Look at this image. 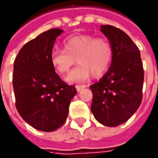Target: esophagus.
Instances as JSON below:
<instances>
[{
    "instance_id": "obj_1",
    "label": "esophagus",
    "mask_w": 158,
    "mask_h": 158,
    "mask_svg": "<svg viewBox=\"0 0 158 158\" xmlns=\"http://www.w3.org/2000/svg\"><path fill=\"white\" fill-rule=\"evenodd\" d=\"M86 87V85H76V90L79 92L81 89H83V88Z\"/></svg>"
}]
</instances>
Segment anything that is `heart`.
<instances>
[{"label":"heart","mask_w":158,"mask_h":158,"mask_svg":"<svg viewBox=\"0 0 158 158\" xmlns=\"http://www.w3.org/2000/svg\"><path fill=\"white\" fill-rule=\"evenodd\" d=\"M64 49L53 48L50 52V62L60 74L67 73L74 65H79L67 76L71 83L80 82L90 77L99 78L108 70L112 60L113 48L105 37L92 34H77L67 37L63 41Z\"/></svg>","instance_id":"heart-1"}]
</instances>
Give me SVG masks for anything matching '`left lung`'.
<instances>
[{"mask_svg":"<svg viewBox=\"0 0 158 158\" xmlns=\"http://www.w3.org/2000/svg\"><path fill=\"white\" fill-rule=\"evenodd\" d=\"M113 56L106 74L92 85L91 109L98 122L109 127L122 124L141 105L143 67L140 51L127 34L113 26H101Z\"/></svg>","mask_w":158,"mask_h":158,"instance_id":"8db88e82","label":"left lung"}]
</instances>
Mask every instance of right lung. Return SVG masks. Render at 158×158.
<instances>
[{
	"label": "right lung",
	"instance_id": "right-lung-1",
	"mask_svg": "<svg viewBox=\"0 0 158 158\" xmlns=\"http://www.w3.org/2000/svg\"><path fill=\"white\" fill-rule=\"evenodd\" d=\"M63 32L46 31L25 44L14 63L13 86L16 109L34 128L53 131L65 124L74 85L65 83L50 62L56 38Z\"/></svg>",
	"mask_w": 158,
	"mask_h": 158
}]
</instances>
